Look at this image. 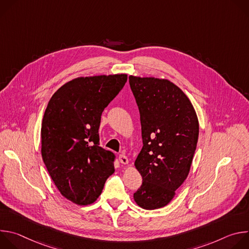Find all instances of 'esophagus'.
Here are the masks:
<instances>
[{"mask_svg": "<svg viewBox=\"0 0 249 249\" xmlns=\"http://www.w3.org/2000/svg\"><path fill=\"white\" fill-rule=\"evenodd\" d=\"M119 161L122 163V164H127L128 163V158L124 155H119Z\"/></svg>", "mask_w": 249, "mask_h": 249, "instance_id": "1", "label": "esophagus"}]
</instances>
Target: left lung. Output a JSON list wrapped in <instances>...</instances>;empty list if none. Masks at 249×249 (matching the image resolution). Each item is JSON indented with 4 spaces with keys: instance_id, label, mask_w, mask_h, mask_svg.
I'll use <instances>...</instances> for the list:
<instances>
[{
    "instance_id": "obj_1",
    "label": "left lung",
    "mask_w": 249,
    "mask_h": 249,
    "mask_svg": "<svg viewBox=\"0 0 249 249\" xmlns=\"http://www.w3.org/2000/svg\"><path fill=\"white\" fill-rule=\"evenodd\" d=\"M140 111L143 148L135 160L143 182L134 193L143 209L166 206L188 176L199 123L186 94L167 80L129 77Z\"/></svg>"
}]
</instances>
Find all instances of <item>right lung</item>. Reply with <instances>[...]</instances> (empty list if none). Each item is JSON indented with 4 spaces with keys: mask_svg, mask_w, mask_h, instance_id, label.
I'll return each instance as SVG.
<instances>
[{
    "mask_svg": "<svg viewBox=\"0 0 249 249\" xmlns=\"http://www.w3.org/2000/svg\"><path fill=\"white\" fill-rule=\"evenodd\" d=\"M127 75L77 78L51 97L41 126V154L60 193L78 205L93 203L114 172L115 155L99 146L104 108Z\"/></svg>",
    "mask_w": 249,
    "mask_h": 249,
    "instance_id": "right-lung-1",
    "label": "right lung"
}]
</instances>
